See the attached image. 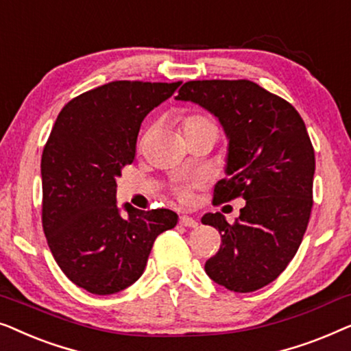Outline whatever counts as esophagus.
Returning <instances> with one entry per match:
<instances>
[{"mask_svg":"<svg viewBox=\"0 0 351 351\" xmlns=\"http://www.w3.org/2000/svg\"><path fill=\"white\" fill-rule=\"evenodd\" d=\"M179 222H180V225H184V227H190V228L198 227V222H196L193 217H189V215H182Z\"/></svg>","mask_w":351,"mask_h":351,"instance_id":"esophagus-1","label":"esophagus"}]
</instances>
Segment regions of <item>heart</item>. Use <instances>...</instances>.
<instances>
[{
    "label": "heart",
    "instance_id": "b5f03b06",
    "mask_svg": "<svg viewBox=\"0 0 351 351\" xmlns=\"http://www.w3.org/2000/svg\"><path fill=\"white\" fill-rule=\"evenodd\" d=\"M180 126H182V131H184L185 137L190 136V134L204 131V129H214V131H217L215 124L210 121L208 117H204V114H201V113L186 114V117L182 118ZM196 185H198V182H190V184L177 186V190H176L177 198L182 199V201H189L190 199V191Z\"/></svg>",
    "mask_w": 351,
    "mask_h": 351
}]
</instances>
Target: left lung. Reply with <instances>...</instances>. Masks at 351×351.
Masks as SVG:
<instances>
[{"label":"left lung","mask_w":351,"mask_h":351,"mask_svg":"<svg viewBox=\"0 0 351 351\" xmlns=\"http://www.w3.org/2000/svg\"><path fill=\"white\" fill-rule=\"evenodd\" d=\"M176 99L214 113L230 141L227 177L215 185L213 204L246 199L233 223L220 213L201 219L222 238L206 273L233 292L261 289L295 256L313 208L315 150L304 119L249 80L189 81Z\"/></svg>","instance_id":"obj_1"}]
</instances>
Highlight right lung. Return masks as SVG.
<instances>
[{
	"label": "right lung",
	"instance_id": "add662e5",
	"mask_svg": "<svg viewBox=\"0 0 351 351\" xmlns=\"http://www.w3.org/2000/svg\"><path fill=\"white\" fill-rule=\"evenodd\" d=\"M177 83L112 81L62 108L41 156V220L57 265L76 286L108 295L145 270L158 234L177 225L169 209L117 206V177L136 156L138 129Z\"/></svg>",
	"mask_w": 351,
	"mask_h": 351
}]
</instances>
